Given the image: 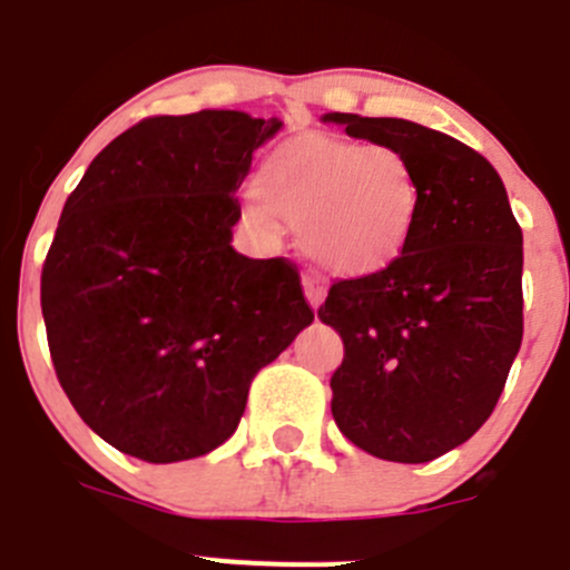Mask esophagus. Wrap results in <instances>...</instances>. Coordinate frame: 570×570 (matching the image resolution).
I'll list each match as a JSON object with an SVG mask.
<instances>
[{"mask_svg":"<svg viewBox=\"0 0 570 570\" xmlns=\"http://www.w3.org/2000/svg\"><path fill=\"white\" fill-rule=\"evenodd\" d=\"M304 292H306V301H309L312 309H317V306L326 301V284H323L321 275L306 273L304 275Z\"/></svg>","mask_w":570,"mask_h":570,"instance_id":"esophagus-1","label":"esophagus"}]
</instances>
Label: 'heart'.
I'll use <instances>...</instances> for the list:
<instances>
[{"instance_id":"heart-1","label":"heart","mask_w":570,"mask_h":570,"mask_svg":"<svg viewBox=\"0 0 570 570\" xmlns=\"http://www.w3.org/2000/svg\"><path fill=\"white\" fill-rule=\"evenodd\" d=\"M249 213L304 233L306 253L335 275L381 273L417 227L423 187L406 153L337 136L292 138L258 170Z\"/></svg>"}]
</instances>
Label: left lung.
I'll return each instance as SVG.
<instances>
[{"mask_svg": "<svg viewBox=\"0 0 570 570\" xmlns=\"http://www.w3.org/2000/svg\"><path fill=\"white\" fill-rule=\"evenodd\" d=\"M348 136L397 147L423 204L381 273L335 281L317 317L343 337L332 417L357 449L429 463L491 417L522 343V229L497 170L445 132L330 112Z\"/></svg>", "mask_w": 570, "mask_h": 570, "instance_id": "obj_1", "label": "left lung"}]
</instances>
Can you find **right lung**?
<instances>
[{
    "mask_svg": "<svg viewBox=\"0 0 570 570\" xmlns=\"http://www.w3.org/2000/svg\"><path fill=\"white\" fill-rule=\"evenodd\" d=\"M278 119L150 116L90 161L42 266L56 377L112 449L178 463L238 429L255 374L309 326L286 258L233 249L235 189Z\"/></svg>",
    "mask_w": 570,
    "mask_h": 570,
    "instance_id": "right-lung-1",
    "label": "right lung"
}]
</instances>
